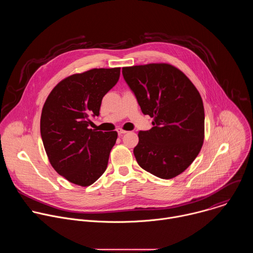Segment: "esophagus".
<instances>
[{
    "label": "esophagus",
    "mask_w": 253,
    "mask_h": 253,
    "mask_svg": "<svg viewBox=\"0 0 253 253\" xmlns=\"http://www.w3.org/2000/svg\"><path fill=\"white\" fill-rule=\"evenodd\" d=\"M117 132H118V135H119V136H121V135L127 133V131H125V130H123V129H118Z\"/></svg>",
    "instance_id": "esophagus-1"
}]
</instances>
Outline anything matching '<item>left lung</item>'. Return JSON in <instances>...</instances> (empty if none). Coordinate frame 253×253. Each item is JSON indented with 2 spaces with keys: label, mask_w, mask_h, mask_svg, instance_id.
Masks as SVG:
<instances>
[{
  "label": "left lung",
  "mask_w": 253,
  "mask_h": 253,
  "mask_svg": "<svg viewBox=\"0 0 253 253\" xmlns=\"http://www.w3.org/2000/svg\"><path fill=\"white\" fill-rule=\"evenodd\" d=\"M122 74L142 113L153 118L150 130L138 133L133 151L138 164L162 179L181 174L203 145L204 107L198 90L170 64L124 67Z\"/></svg>",
  "instance_id": "8db88e82"
}]
</instances>
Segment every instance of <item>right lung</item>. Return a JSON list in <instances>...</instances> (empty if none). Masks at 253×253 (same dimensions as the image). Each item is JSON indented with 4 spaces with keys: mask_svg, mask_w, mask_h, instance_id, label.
<instances>
[{
    "mask_svg": "<svg viewBox=\"0 0 253 253\" xmlns=\"http://www.w3.org/2000/svg\"><path fill=\"white\" fill-rule=\"evenodd\" d=\"M120 68L71 75L49 94L41 115L44 147L53 168L71 183L89 186L105 172L117 132L89 129L103 97L118 82Z\"/></svg>",
    "mask_w": 253,
    "mask_h": 253,
    "instance_id": "obj_1",
    "label": "right lung"
}]
</instances>
